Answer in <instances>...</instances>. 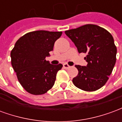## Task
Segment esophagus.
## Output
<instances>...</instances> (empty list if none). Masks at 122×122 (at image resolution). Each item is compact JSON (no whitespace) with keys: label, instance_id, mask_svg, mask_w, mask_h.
Masks as SVG:
<instances>
[{"label":"esophagus","instance_id":"esophagus-1","mask_svg":"<svg viewBox=\"0 0 122 122\" xmlns=\"http://www.w3.org/2000/svg\"><path fill=\"white\" fill-rule=\"evenodd\" d=\"M70 67H71V66H69V65H68L67 63H64L63 64V68H64V69H69Z\"/></svg>","mask_w":122,"mask_h":122}]
</instances>
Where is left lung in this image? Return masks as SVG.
<instances>
[{
	"label": "left lung",
	"instance_id": "left-lung-1",
	"mask_svg": "<svg viewBox=\"0 0 122 122\" xmlns=\"http://www.w3.org/2000/svg\"><path fill=\"white\" fill-rule=\"evenodd\" d=\"M79 53L86 54V66L75 65L78 74L72 79L74 85L86 92L102 87L108 80L116 61L117 48L110 32L93 24L65 30Z\"/></svg>",
	"mask_w": 122,
	"mask_h": 122
}]
</instances>
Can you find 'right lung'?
<instances>
[{"label":"right lung","mask_w":122,"mask_h":122,"mask_svg":"<svg viewBox=\"0 0 122 122\" xmlns=\"http://www.w3.org/2000/svg\"><path fill=\"white\" fill-rule=\"evenodd\" d=\"M62 32L36 30L20 38L10 53L11 63L22 87L30 94L42 95L53 87L61 64L46 60Z\"/></svg>","instance_id":"obj_1"}]
</instances>
